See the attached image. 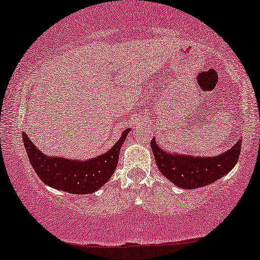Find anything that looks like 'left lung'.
Listing matches in <instances>:
<instances>
[{"label":"left lung","instance_id":"8db88e82","mask_svg":"<svg viewBox=\"0 0 260 260\" xmlns=\"http://www.w3.org/2000/svg\"><path fill=\"white\" fill-rule=\"evenodd\" d=\"M242 139L230 150L216 157H193L170 153L161 150L153 138L151 141L154 160L164 177L183 189H194L208 186L229 173L238 161Z\"/></svg>","mask_w":260,"mask_h":260}]
</instances>
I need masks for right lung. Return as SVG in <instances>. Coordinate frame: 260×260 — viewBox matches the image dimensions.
Instances as JSON below:
<instances>
[{
    "label": "right lung",
    "instance_id": "right-lung-1",
    "mask_svg": "<svg viewBox=\"0 0 260 260\" xmlns=\"http://www.w3.org/2000/svg\"><path fill=\"white\" fill-rule=\"evenodd\" d=\"M129 133L130 127L123 131L109 151L85 161L44 154L25 133H23V143L31 165L44 183L71 194H90L111 178L116 170L119 150Z\"/></svg>",
    "mask_w": 260,
    "mask_h": 260
}]
</instances>
